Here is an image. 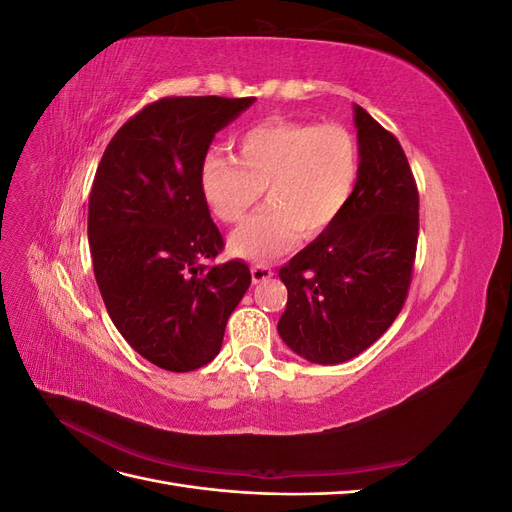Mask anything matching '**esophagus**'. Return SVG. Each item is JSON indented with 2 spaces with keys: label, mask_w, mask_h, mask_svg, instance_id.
<instances>
[{
  "label": "esophagus",
  "mask_w": 512,
  "mask_h": 512,
  "mask_svg": "<svg viewBox=\"0 0 512 512\" xmlns=\"http://www.w3.org/2000/svg\"><path fill=\"white\" fill-rule=\"evenodd\" d=\"M269 277H273V269L269 265H254L252 267V282L254 284H260L269 280Z\"/></svg>",
  "instance_id": "1"
}]
</instances>
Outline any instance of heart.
<instances>
[{"mask_svg": "<svg viewBox=\"0 0 512 512\" xmlns=\"http://www.w3.org/2000/svg\"><path fill=\"white\" fill-rule=\"evenodd\" d=\"M359 179V145L339 123L271 119L245 130L237 160L211 153L200 190L226 224H239L267 188L271 205L230 237V252L247 260L275 258L331 228Z\"/></svg>", "mask_w": 512, "mask_h": 512, "instance_id": "heart-1", "label": "heart"}]
</instances>
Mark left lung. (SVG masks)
<instances>
[{
    "label": "left lung",
    "mask_w": 512,
    "mask_h": 512,
    "mask_svg": "<svg viewBox=\"0 0 512 512\" xmlns=\"http://www.w3.org/2000/svg\"><path fill=\"white\" fill-rule=\"evenodd\" d=\"M359 179L339 220L280 269L288 288L277 333L301 359L337 365L367 350L404 307L418 239L406 153L354 104Z\"/></svg>",
    "instance_id": "1"
}]
</instances>
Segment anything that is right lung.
Masks as SVG:
<instances>
[{"label": "right lung", "mask_w": 512, "mask_h": 512, "mask_svg": "<svg viewBox=\"0 0 512 512\" xmlns=\"http://www.w3.org/2000/svg\"><path fill=\"white\" fill-rule=\"evenodd\" d=\"M256 98L188 96L145 106L117 130L89 194L87 237L117 331L153 365L192 371L218 356L228 316L252 284L224 247L200 190L215 134Z\"/></svg>", "instance_id": "1"}]
</instances>
